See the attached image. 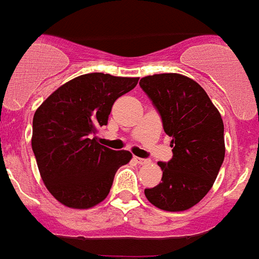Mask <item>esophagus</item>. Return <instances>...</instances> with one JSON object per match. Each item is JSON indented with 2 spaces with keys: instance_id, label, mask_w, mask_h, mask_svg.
Instances as JSON below:
<instances>
[{
  "instance_id": "obj_1",
  "label": "esophagus",
  "mask_w": 259,
  "mask_h": 259,
  "mask_svg": "<svg viewBox=\"0 0 259 259\" xmlns=\"http://www.w3.org/2000/svg\"><path fill=\"white\" fill-rule=\"evenodd\" d=\"M134 162L138 163V164L143 165V164H147L148 163V160L147 159H143V158H138V156H134Z\"/></svg>"
}]
</instances>
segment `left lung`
<instances>
[{
  "label": "left lung",
  "mask_w": 259,
  "mask_h": 259,
  "mask_svg": "<svg viewBox=\"0 0 259 259\" xmlns=\"http://www.w3.org/2000/svg\"><path fill=\"white\" fill-rule=\"evenodd\" d=\"M160 113L164 132L172 138V159L159 162L162 182L146 188V198L165 211H185L210 191L225 159L223 120L206 91L179 73L140 80Z\"/></svg>",
  "instance_id": "1"
}]
</instances>
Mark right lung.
<instances>
[{
	"instance_id": "add662e5",
	"label": "right lung",
	"mask_w": 259,
	"mask_h": 259,
	"mask_svg": "<svg viewBox=\"0 0 259 259\" xmlns=\"http://www.w3.org/2000/svg\"><path fill=\"white\" fill-rule=\"evenodd\" d=\"M139 77L87 73L72 78L48 97L33 116L32 148L45 187L60 203L91 208L107 198L130 151L96 142L113 103L134 90Z\"/></svg>"
}]
</instances>
